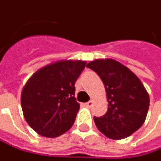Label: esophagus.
<instances>
[{"label":"esophagus","mask_w":161,"mask_h":161,"mask_svg":"<svg viewBox=\"0 0 161 161\" xmlns=\"http://www.w3.org/2000/svg\"><path fill=\"white\" fill-rule=\"evenodd\" d=\"M92 105H93V101H92V100H90V101H88V102H86V107H88V108L92 107Z\"/></svg>","instance_id":"obj_1"}]
</instances>
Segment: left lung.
Here are the masks:
<instances>
[{
	"instance_id": "left-lung-1",
	"label": "left lung",
	"mask_w": 161,
	"mask_h": 161,
	"mask_svg": "<svg viewBox=\"0 0 161 161\" xmlns=\"http://www.w3.org/2000/svg\"><path fill=\"white\" fill-rule=\"evenodd\" d=\"M86 67L103 81L108 102L107 113L101 118L94 117L97 128L112 139L129 137L146 119L149 97L145 86L133 72L113 59L91 61Z\"/></svg>"
}]
</instances>
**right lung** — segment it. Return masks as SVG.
I'll return each instance as SVG.
<instances>
[{"instance_id":"add662e5","label":"right lung","mask_w":161,"mask_h":161,"mask_svg":"<svg viewBox=\"0 0 161 161\" xmlns=\"http://www.w3.org/2000/svg\"><path fill=\"white\" fill-rule=\"evenodd\" d=\"M86 62L62 60L36 71L22 91L24 118L35 132L56 137L75 123L79 104L75 97V84Z\"/></svg>"}]
</instances>
